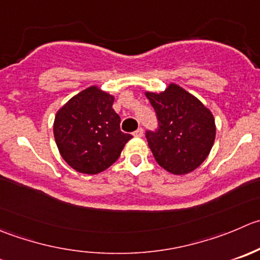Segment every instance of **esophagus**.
<instances>
[{"label": "esophagus", "mask_w": 260, "mask_h": 260, "mask_svg": "<svg viewBox=\"0 0 260 260\" xmlns=\"http://www.w3.org/2000/svg\"><path fill=\"white\" fill-rule=\"evenodd\" d=\"M133 136H135V137H142V136H143L142 128H138V129H136L135 132H133Z\"/></svg>", "instance_id": "esophagus-1"}]
</instances>
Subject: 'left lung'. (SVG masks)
<instances>
[{"instance_id":"8db88e82","label":"left lung","mask_w":260,"mask_h":260,"mask_svg":"<svg viewBox=\"0 0 260 260\" xmlns=\"http://www.w3.org/2000/svg\"><path fill=\"white\" fill-rule=\"evenodd\" d=\"M146 96L158 120L155 132L146 131L155 160L174 175L196 170L215 142L216 124L211 110L175 84L160 94L147 91Z\"/></svg>"}]
</instances>
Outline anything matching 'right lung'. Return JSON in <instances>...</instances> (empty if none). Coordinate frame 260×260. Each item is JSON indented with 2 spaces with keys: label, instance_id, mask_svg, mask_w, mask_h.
Returning a JSON list of instances; mask_svg holds the SVG:
<instances>
[{
  "label": "right lung",
  "instance_id": "obj_1",
  "mask_svg": "<svg viewBox=\"0 0 260 260\" xmlns=\"http://www.w3.org/2000/svg\"><path fill=\"white\" fill-rule=\"evenodd\" d=\"M114 96L90 86L57 112L53 133L60 156L79 173L99 174L118 160L132 138L120 131Z\"/></svg>",
  "mask_w": 260,
  "mask_h": 260
}]
</instances>
